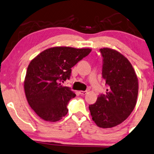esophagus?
<instances>
[{"instance_id":"obj_1","label":"esophagus","mask_w":154,"mask_h":154,"mask_svg":"<svg viewBox=\"0 0 154 154\" xmlns=\"http://www.w3.org/2000/svg\"><path fill=\"white\" fill-rule=\"evenodd\" d=\"M87 93V91H79V94L81 95H86V94Z\"/></svg>"}]
</instances>
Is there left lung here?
<instances>
[{
  "instance_id": "8db88e82",
  "label": "left lung",
  "mask_w": 154,
  "mask_h": 154,
  "mask_svg": "<svg viewBox=\"0 0 154 154\" xmlns=\"http://www.w3.org/2000/svg\"><path fill=\"white\" fill-rule=\"evenodd\" d=\"M102 56V78L108 86L106 93L98 96L89 105L92 119L101 128H111L127 119L136 106L138 81L129 61L116 50L104 48Z\"/></svg>"
}]
</instances>
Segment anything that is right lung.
Returning a JSON list of instances; mask_svg holds the SVG:
<instances>
[{"instance_id": "1", "label": "right lung", "mask_w": 154, "mask_h": 154, "mask_svg": "<svg viewBox=\"0 0 154 154\" xmlns=\"http://www.w3.org/2000/svg\"><path fill=\"white\" fill-rule=\"evenodd\" d=\"M91 52L89 48L54 47L29 63L24 81L27 102L41 119L57 122L68 113V104L76 95L62 83L69 79L71 68Z\"/></svg>"}]
</instances>
